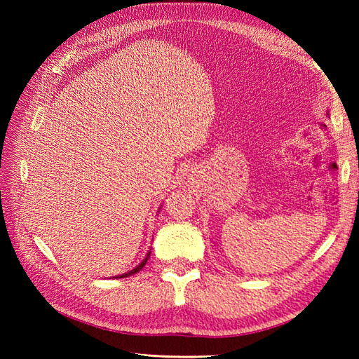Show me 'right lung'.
<instances>
[{"mask_svg": "<svg viewBox=\"0 0 359 359\" xmlns=\"http://www.w3.org/2000/svg\"><path fill=\"white\" fill-rule=\"evenodd\" d=\"M147 261H148V256H147V259H144V261L140 264V265H137L134 270H131L129 273H125V274H121V276H116V278H126V276H131V274H134V273H137V271H140L143 266H144V264H147Z\"/></svg>", "mask_w": 359, "mask_h": 359, "instance_id": "add662e5", "label": "right lung"}]
</instances>
